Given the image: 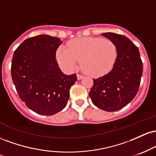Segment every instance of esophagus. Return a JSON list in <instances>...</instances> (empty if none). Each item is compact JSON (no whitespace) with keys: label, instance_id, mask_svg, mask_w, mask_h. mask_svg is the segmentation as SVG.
Instances as JSON below:
<instances>
[{"label":"esophagus","instance_id":"34e87169","mask_svg":"<svg viewBox=\"0 0 156 156\" xmlns=\"http://www.w3.org/2000/svg\"><path fill=\"white\" fill-rule=\"evenodd\" d=\"M83 76H81V75H80V74H77V78H78V80H80V79H82V78H83Z\"/></svg>","mask_w":156,"mask_h":156}]
</instances>
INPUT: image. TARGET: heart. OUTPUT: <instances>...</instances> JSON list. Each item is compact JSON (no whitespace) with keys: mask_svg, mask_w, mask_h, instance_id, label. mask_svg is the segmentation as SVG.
Returning a JSON list of instances; mask_svg holds the SVG:
<instances>
[{"mask_svg":"<svg viewBox=\"0 0 156 156\" xmlns=\"http://www.w3.org/2000/svg\"><path fill=\"white\" fill-rule=\"evenodd\" d=\"M118 50L110 39L100 37H83L69 41L67 48L60 47L56 58L61 65L67 69L80 67L86 74L98 77L110 72L117 61Z\"/></svg>","mask_w":156,"mask_h":156,"instance_id":"obj_1","label":"heart"}]
</instances>
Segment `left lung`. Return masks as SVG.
<instances>
[{
  "label": "left lung",
  "instance_id": "8db88e82",
  "mask_svg": "<svg viewBox=\"0 0 156 156\" xmlns=\"http://www.w3.org/2000/svg\"><path fill=\"white\" fill-rule=\"evenodd\" d=\"M102 35L116 44L117 58L108 74L93 79L89 97L98 108L115 112L126 106L136 95L142 76V62L139 48L126 37L114 33Z\"/></svg>",
  "mask_w": 156,
  "mask_h": 156
}]
</instances>
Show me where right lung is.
I'll return each mask as SVG.
<instances>
[{"label":"right lung","instance_id":"right-lung-1","mask_svg":"<svg viewBox=\"0 0 156 156\" xmlns=\"http://www.w3.org/2000/svg\"><path fill=\"white\" fill-rule=\"evenodd\" d=\"M62 41L57 37L39 35L21 43L14 53L12 78L17 94L28 108L51 116L65 108L69 89L76 74L61 71L55 53Z\"/></svg>","mask_w":156,"mask_h":156}]
</instances>
